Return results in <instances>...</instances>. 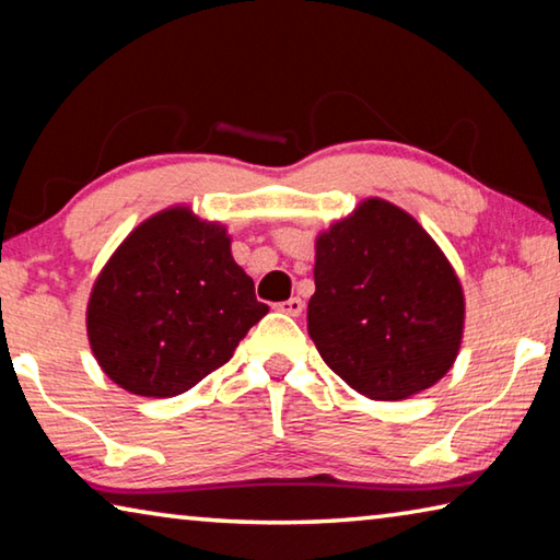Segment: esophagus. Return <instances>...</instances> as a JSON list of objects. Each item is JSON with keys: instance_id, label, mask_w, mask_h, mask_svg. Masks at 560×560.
<instances>
[{"instance_id": "34e87169", "label": "esophagus", "mask_w": 560, "mask_h": 560, "mask_svg": "<svg viewBox=\"0 0 560 560\" xmlns=\"http://www.w3.org/2000/svg\"><path fill=\"white\" fill-rule=\"evenodd\" d=\"M277 308L281 311V314H289V316H301V311H303V301H301L299 296H291V299H287V301H281Z\"/></svg>"}]
</instances>
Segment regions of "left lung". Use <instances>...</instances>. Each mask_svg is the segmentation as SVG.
<instances>
[{
	"instance_id": "1",
	"label": "left lung",
	"mask_w": 560,
	"mask_h": 560,
	"mask_svg": "<svg viewBox=\"0 0 560 560\" xmlns=\"http://www.w3.org/2000/svg\"><path fill=\"white\" fill-rule=\"evenodd\" d=\"M308 336L336 375L371 400H405L450 371L462 346L464 293L415 217L360 202L316 240Z\"/></svg>"
}]
</instances>
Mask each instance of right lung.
Instances as JSON below:
<instances>
[{"instance_id":"add662e5","label":"right lung","mask_w":560,"mask_h":560,"mask_svg":"<svg viewBox=\"0 0 560 560\" xmlns=\"http://www.w3.org/2000/svg\"><path fill=\"white\" fill-rule=\"evenodd\" d=\"M267 314L224 226L170 207L136 226L103 267L86 328L113 383L175 397L224 365Z\"/></svg>"}]
</instances>
